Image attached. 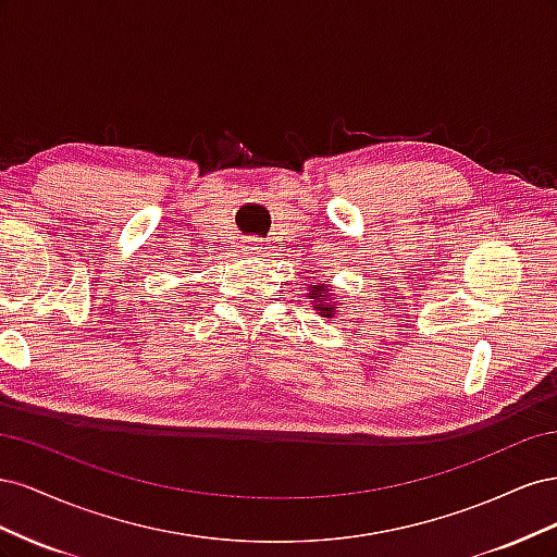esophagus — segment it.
Here are the masks:
<instances>
[{
	"label": "esophagus",
	"instance_id": "1",
	"mask_svg": "<svg viewBox=\"0 0 557 557\" xmlns=\"http://www.w3.org/2000/svg\"><path fill=\"white\" fill-rule=\"evenodd\" d=\"M262 242L260 239H246L244 242V250L248 252V256H260V252H262Z\"/></svg>",
	"mask_w": 557,
	"mask_h": 557
}]
</instances>
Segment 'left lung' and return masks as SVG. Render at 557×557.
<instances>
[{"mask_svg": "<svg viewBox=\"0 0 557 557\" xmlns=\"http://www.w3.org/2000/svg\"><path fill=\"white\" fill-rule=\"evenodd\" d=\"M309 301L313 305L315 313L323 315V318H334L336 311L342 309L344 299L336 297L330 288V281H318L313 285H309V293H307Z\"/></svg>", "mask_w": 557, "mask_h": 557, "instance_id": "8db88e82", "label": "left lung"}]
</instances>
